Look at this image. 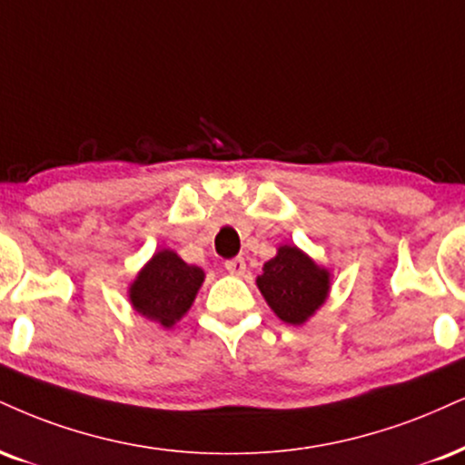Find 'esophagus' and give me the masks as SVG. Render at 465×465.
I'll return each instance as SVG.
<instances>
[{
	"instance_id": "34e87169",
	"label": "esophagus",
	"mask_w": 465,
	"mask_h": 465,
	"mask_svg": "<svg viewBox=\"0 0 465 465\" xmlns=\"http://www.w3.org/2000/svg\"><path fill=\"white\" fill-rule=\"evenodd\" d=\"M225 271L229 272V275H244V271H247V264H244L242 257H233V260H227L225 262Z\"/></svg>"
}]
</instances>
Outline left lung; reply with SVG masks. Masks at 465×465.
I'll return each mask as SVG.
<instances>
[{"label": "left lung", "mask_w": 465, "mask_h": 465, "mask_svg": "<svg viewBox=\"0 0 465 465\" xmlns=\"http://www.w3.org/2000/svg\"><path fill=\"white\" fill-rule=\"evenodd\" d=\"M257 288L271 310L288 324H303L327 301L331 275L294 244H282L268 260Z\"/></svg>", "instance_id": "1"}]
</instances>
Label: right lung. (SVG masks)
Returning a JSON list of instances; mask_svg holds the SVG:
<instances>
[{"instance_id":"right-lung-1","label":"right lung","mask_w":465,"mask_h":465,"mask_svg":"<svg viewBox=\"0 0 465 465\" xmlns=\"http://www.w3.org/2000/svg\"><path fill=\"white\" fill-rule=\"evenodd\" d=\"M205 272L186 264L175 251L162 249L155 253L130 286L132 307L162 327H173L193 305Z\"/></svg>"}]
</instances>
